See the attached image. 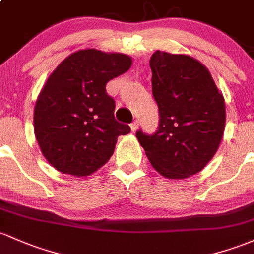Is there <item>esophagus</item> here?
Listing matches in <instances>:
<instances>
[{
  "label": "esophagus",
  "mask_w": 254,
  "mask_h": 254,
  "mask_svg": "<svg viewBox=\"0 0 254 254\" xmlns=\"http://www.w3.org/2000/svg\"><path fill=\"white\" fill-rule=\"evenodd\" d=\"M138 127H139V122L138 121H134L132 125H130V130H132V132L134 133L135 130L138 129Z\"/></svg>",
  "instance_id": "obj_1"
}]
</instances>
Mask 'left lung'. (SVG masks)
Here are the masks:
<instances>
[{
    "label": "left lung",
    "instance_id": "left-lung-1",
    "mask_svg": "<svg viewBox=\"0 0 254 254\" xmlns=\"http://www.w3.org/2000/svg\"><path fill=\"white\" fill-rule=\"evenodd\" d=\"M152 95L159 128L135 134L160 174L170 179L203 170L219 148L225 127V102L211 72L185 54L156 51L150 58Z\"/></svg>",
    "mask_w": 254,
    "mask_h": 254
}]
</instances>
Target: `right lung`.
I'll use <instances>...</instances> for the list:
<instances>
[{"mask_svg": "<svg viewBox=\"0 0 254 254\" xmlns=\"http://www.w3.org/2000/svg\"><path fill=\"white\" fill-rule=\"evenodd\" d=\"M130 57L81 50L51 73L34 110L37 143L57 171L84 177L99 170L114 154L119 135L130 132L115 120V100L106 83L126 72Z\"/></svg>", "mask_w": 254, "mask_h": 254, "instance_id": "right-lung-1", "label": "right lung"}]
</instances>
